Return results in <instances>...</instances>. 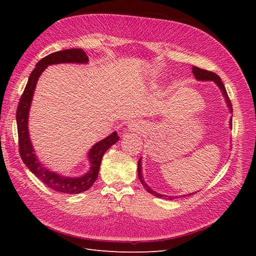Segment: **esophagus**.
Returning a JSON list of instances; mask_svg holds the SVG:
<instances>
[{
	"label": "esophagus",
	"mask_w": 256,
	"mask_h": 256,
	"mask_svg": "<svg viewBox=\"0 0 256 256\" xmlns=\"http://www.w3.org/2000/svg\"><path fill=\"white\" fill-rule=\"evenodd\" d=\"M128 129L130 131H132V132H140L143 129V125L141 122H138V120H130L128 122Z\"/></svg>",
	"instance_id": "1"
}]
</instances>
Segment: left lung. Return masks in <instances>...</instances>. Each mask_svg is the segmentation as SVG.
Instances as JSON below:
<instances>
[{
	"instance_id": "left-lung-1",
	"label": "left lung",
	"mask_w": 256,
	"mask_h": 256,
	"mask_svg": "<svg viewBox=\"0 0 256 256\" xmlns=\"http://www.w3.org/2000/svg\"><path fill=\"white\" fill-rule=\"evenodd\" d=\"M192 72H193V76H194V78L198 81H212V82H214L216 84V86L220 88L224 99H226V106H228V110H230V114L233 113V108H232V104H230V100L228 96L226 90V88H224V84L222 83L220 76L218 74H216L214 72H212L204 70V69H200V68L196 67V66L192 67ZM230 128H232V118H230ZM141 160L142 159L140 158V160L138 161V180H140V182L143 184V187L146 189L147 192H150V194L157 196V198H166V200H173V198H180V196H164V194H160V193L154 191L144 180V177H143V174H142V164H141L142 161ZM194 193H196V192L189 193V194H187V196L194 194ZM184 196H186V194Z\"/></svg>"
}]
</instances>
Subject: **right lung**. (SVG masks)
<instances>
[{"mask_svg":"<svg viewBox=\"0 0 256 256\" xmlns=\"http://www.w3.org/2000/svg\"><path fill=\"white\" fill-rule=\"evenodd\" d=\"M76 63V64H88V58L82 49H67L63 51H58L44 56L36 64V67L28 76V81L24 92L20 98L17 108V127L19 136V148L20 156L24 164L28 168L36 177L52 190L56 192L67 193V194H78V193L88 190L98 177L100 164L104 152L110 147L120 140L118 132L114 131L110 136H108L104 140L92 145L88 154V160L90 162L88 171L78 177L65 176L58 173L56 171L46 168L38 159L32 142L30 138L28 132V113L30 104L36 84L40 74L49 65Z\"/></svg>","mask_w":256,"mask_h":256,"instance_id":"1","label":"right lung"}]
</instances>
